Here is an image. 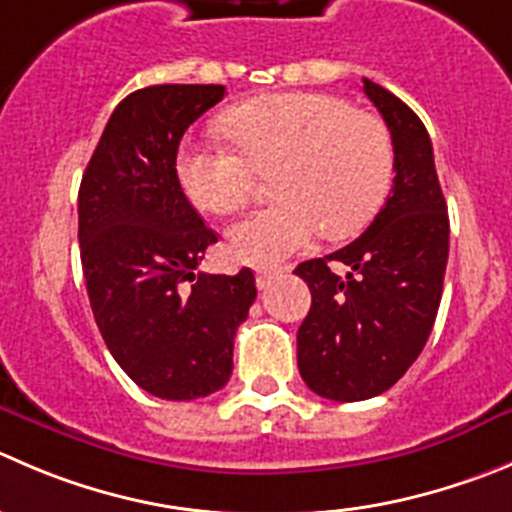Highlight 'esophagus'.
<instances>
[{"instance_id": "esophagus-1", "label": "esophagus", "mask_w": 512, "mask_h": 512, "mask_svg": "<svg viewBox=\"0 0 512 512\" xmlns=\"http://www.w3.org/2000/svg\"><path fill=\"white\" fill-rule=\"evenodd\" d=\"M279 274H281V269H269V266H264V269H256V284H259V289H266V286H269Z\"/></svg>"}]
</instances>
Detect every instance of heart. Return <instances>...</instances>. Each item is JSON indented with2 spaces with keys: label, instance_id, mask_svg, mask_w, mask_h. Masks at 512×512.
Here are the masks:
<instances>
[{
  "label": "heart",
  "instance_id": "obj_1",
  "mask_svg": "<svg viewBox=\"0 0 512 512\" xmlns=\"http://www.w3.org/2000/svg\"><path fill=\"white\" fill-rule=\"evenodd\" d=\"M221 130L233 148L186 145L180 186L193 206L226 216L251 196L256 170H274L279 198L228 228L236 261L271 266L321 228L349 236L367 226L392 183L394 150L377 115L326 92H276L231 107Z\"/></svg>",
  "mask_w": 512,
  "mask_h": 512
}]
</instances>
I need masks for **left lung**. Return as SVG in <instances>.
Here are the masks:
<instances>
[{"instance_id":"obj_1","label":"left lung","mask_w":512,"mask_h":512,"mask_svg":"<svg viewBox=\"0 0 512 512\" xmlns=\"http://www.w3.org/2000/svg\"><path fill=\"white\" fill-rule=\"evenodd\" d=\"M362 82L392 135V191L357 241L294 271L311 291L296 334L301 379L334 402L387 392L420 357L450 251V218L425 125L382 85ZM332 263L347 265L348 274L339 277Z\"/></svg>"}]
</instances>
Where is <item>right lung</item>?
<instances>
[{
    "label": "right lung",
    "mask_w": 512,
    "mask_h": 512,
    "mask_svg": "<svg viewBox=\"0 0 512 512\" xmlns=\"http://www.w3.org/2000/svg\"><path fill=\"white\" fill-rule=\"evenodd\" d=\"M223 92V85L130 92L107 120L77 198L97 329L138 387L173 402L208 397L228 382L233 337L256 299L251 269L198 271L218 236L175 170L183 133Z\"/></svg>",
    "instance_id": "right-lung-1"
}]
</instances>
